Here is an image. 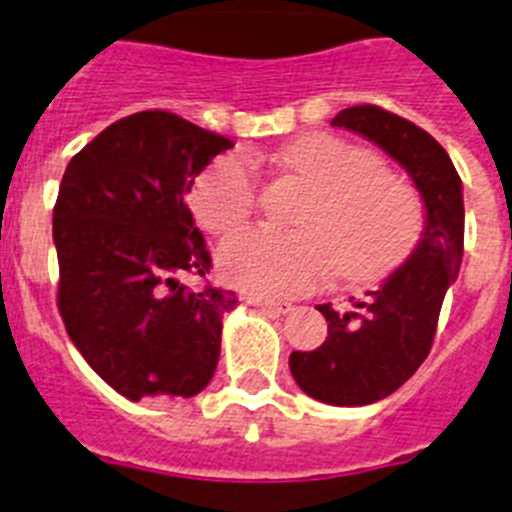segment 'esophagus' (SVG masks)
Segmentation results:
<instances>
[{
  "instance_id": "34e87169",
  "label": "esophagus",
  "mask_w": 512,
  "mask_h": 512,
  "mask_svg": "<svg viewBox=\"0 0 512 512\" xmlns=\"http://www.w3.org/2000/svg\"><path fill=\"white\" fill-rule=\"evenodd\" d=\"M248 302H251L253 307H259V310L271 312V315H287V312L292 310V305H289V302L264 300V297H248Z\"/></svg>"
}]
</instances>
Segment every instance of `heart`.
<instances>
[{
    "label": "heart",
    "instance_id": "1",
    "mask_svg": "<svg viewBox=\"0 0 512 512\" xmlns=\"http://www.w3.org/2000/svg\"><path fill=\"white\" fill-rule=\"evenodd\" d=\"M310 200L297 235L246 230L220 246L217 264L235 287L261 297L302 295L333 269L341 282H377L408 259L423 230L413 184L384 169L372 151L330 133H307L277 156ZM259 202V179L243 156H225L202 174L194 215L210 233L248 223Z\"/></svg>",
    "mask_w": 512,
    "mask_h": 512
}]
</instances>
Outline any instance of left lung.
Masks as SVG:
<instances>
[{
  "label": "left lung",
  "instance_id": "left-lung-1",
  "mask_svg": "<svg viewBox=\"0 0 512 512\" xmlns=\"http://www.w3.org/2000/svg\"><path fill=\"white\" fill-rule=\"evenodd\" d=\"M330 125L364 135L408 171L423 197L425 228L410 259L379 289L346 310L318 305L328 338L315 351H292L289 372L310 397L338 408L384 400L408 382L431 351L438 312L464 256L461 179L433 135L415 122L356 104Z\"/></svg>",
  "mask_w": 512,
  "mask_h": 512
}]
</instances>
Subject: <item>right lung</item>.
<instances>
[{
	"label": "right lung",
	"instance_id": "add662e5",
	"mask_svg": "<svg viewBox=\"0 0 512 512\" xmlns=\"http://www.w3.org/2000/svg\"><path fill=\"white\" fill-rule=\"evenodd\" d=\"M228 148L148 110L112 122L66 166L53 207L58 312L87 364L128 400L192 397L215 374L223 315L238 300L182 282L212 269L184 197Z\"/></svg>",
	"mask_w": 512,
	"mask_h": 512
}]
</instances>
